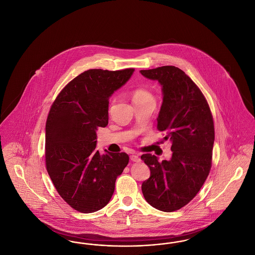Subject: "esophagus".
<instances>
[{
	"label": "esophagus",
	"instance_id": "obj_1",
	"mask_svg": "<svg viewBox=\"0 0 255 255\" xmlns=\"http://www.w3.org/2000/svg\"><path fill=\"white\" fill-rule=\"evenodd\" d=\"M130 159L132 160V162H139L140 161V157L136 154H132L130 155Z\"/></svg>",
	"mask_w": 255,
	"mask_h": 255
}]
</instances>
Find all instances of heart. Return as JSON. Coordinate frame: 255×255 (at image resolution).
Segmentation results:
<instances>
[{
    "mask_svg": "<svg viewBox=\"0 0 255 255\" xmlns=\"http://www.w3.org/2000/svg\"><path fill=\"white\" fill-rule=\"evenodd\" d=\"M150 97H152L151 94H150L149 92L144 90V89H141V88L134 90L133 94H132V100H133V102H135V101H140V100L146 99V98H150Z\"/></svg>",
    "mask_w": 255,
    "mask_h": 255,
    "instance_id": "1",
    "label": "heart"
}]
</instances>
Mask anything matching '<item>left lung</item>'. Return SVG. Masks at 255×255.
I'll return each instance as SVG.
<instances>
[{
    "mask_svg": "<svg viewBox=\"0 0 255 255\" xmlns=\"http://www.w3.org/2000/svg\"><path fill=\"white\" fill-rule=\"evenodd\" d=\"M140 73L162 87L157 129L165 133V140L170 139L173 152L169 160L161 162L154 154L141 155L151 172L141 186L142 194L153 208L170 213L189 203L209 175L214 142L213 116L202 92L181 69L166 65Z\"/></svg>",
    "mask_w": 255,
    "mask_h": 255,
    "instance_id": "obj_1",
    "label": "left lung"
}]
</instances>
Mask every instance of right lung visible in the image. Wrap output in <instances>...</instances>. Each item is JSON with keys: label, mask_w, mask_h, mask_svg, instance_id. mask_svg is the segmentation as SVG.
<instances>
[{"label": "right lung", "mask_w": 255, "mask_h": 255, "mask_svg": "<svg viewBox=\"0 0 255 255\" xmlns=\"http://www.w3.org/2000/svg\"><path fill=\"white\" fill-rule=\"evenodd\" d=\"M133 68L90 69L59 94L45 125V163L61 198L90 214L109 203L117 177L129 162L125 153L96 150L97 130L108 124L109 99L130 80Z\"/></svg>", "instance_id": "obj_1"}]
</instances>
